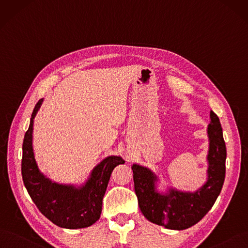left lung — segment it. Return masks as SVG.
<instances>
[{"instance_id":"obj_1","label":"left lung","mask_w":248,"mask_h":248,"mask_svg":"<svg viewBox=\"0 0 248 248\" xmlns=\"http://www.w3.org/2000/svg\"><path fill=\"white\" fill-rule=\"evenodd\" d=\"M207 136V179L195 192L170 188L166 193H160L156 188L158 177L148 168L133 164L135 192L141 212L148 221L170 230H185L197 224L213 207L225 181L227 157L222 125L214 111H210Z\"/></svg>"}]
</instances>
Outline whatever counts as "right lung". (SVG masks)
<instances>
[{"instance_id":"obj_1","label":"right lung","mask_w":248,"mask_h":248,"mask_svg":"<svg viewBox=\"0 0 248 248\" xmlns=\"http://www.w3.org/2000/svg\"><path fill=\"white\" fill-rule=\"evenodd\" d=\"M43 101L39 100L34 106L24 135L21 161L24 186L40 212L53 224L66 229L90 227L102 212V200L112 170L124 160L115 155L107 156L93 169L81 186L59 184L46 177L38 167L32 148L33 118Z\"/></svg>"}]
</instances>
